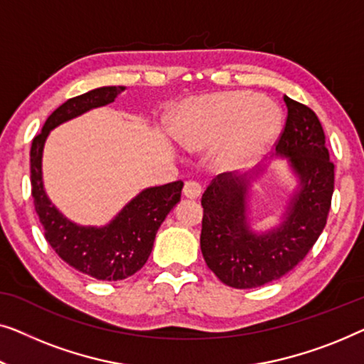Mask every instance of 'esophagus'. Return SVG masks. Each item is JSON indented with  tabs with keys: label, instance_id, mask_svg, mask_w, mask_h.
<instances>
[{
	"label": "esophagus",
	"instance_id": "1",
	"mask_svg": "<svg viewBox=\"0 0 364 364\" xmlns=\"http://www.w3.org/2000/svg\"><path fill=\"white\" fill-rule=\"evenodd\" d=\"M183 193H184V196L191 198V199L201 196V184H199L198 181H194V180H189V181L184 183Z\"/></svg>",
	"mask_w": 364,
	"mask_h": 364
}]
</instances>
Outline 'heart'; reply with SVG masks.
<instances>
[{"mask_svg":"<svg viewBox=\"0 0 364 364\" xmlns=\"http://www.w3.org/2000/svg\"><path fill=\"white\" fill-rule=\"evenodd\" d=\"M280 112L257 94L234 92L189 102L176 122V133L184 145L206 148L229 140L221 151V163L240 166L264 150L277 135Z\"/></svg>","mask_w":364,"mask_h":364,"instance_id":"heart-1","label":"heart"}]
</instances>
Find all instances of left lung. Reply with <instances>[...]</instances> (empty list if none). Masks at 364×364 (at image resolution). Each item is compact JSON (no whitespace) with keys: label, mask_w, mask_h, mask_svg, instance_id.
I'll list each match as a JSON object with an SVG mask.
<instances>
[{"label":"left lung","mask_w":364,"mask_h":364,"mask_svg":"<svg viewBox=\"0 0 364 364\" xmlns=\"http://www.w3.org/2000/svg\"><path fill=\"white\" fill-rule=\"evenodd\" d=\"M287 120L275 150L289 156L300 176L285 221L275 231L255 235L245 218L247 180L221 173L206 188L201 252L223 284L254 289L284 277L306 257L323 231L335 189V165L315 112L284 95Z\"/></svg>","instance_id":"obj_1"}]
</instances>
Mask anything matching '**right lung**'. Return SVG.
Instances as JSON below:
<instances>
[{"mask_svg": "<svg viewBox=\"0 0 364 364\" xmlns=\"http://www.w3.org/2000/svg\"><path fill=\"white\" fill-rule=\"evenodd\" d=\"M125 87H100L65 100L48 117L31 145V194L44 237L64 262L99 280H122L140 270L166 214L180 201L183 181L148 188L122 209L105 228H80L65 219L46 196L41 158L46 136L65 120L110 104Z\"/></svg>", "mask_w": 364, "mask_h": 364, "instance_id": "obj_1", "label": "right lung"}]
</instances>
